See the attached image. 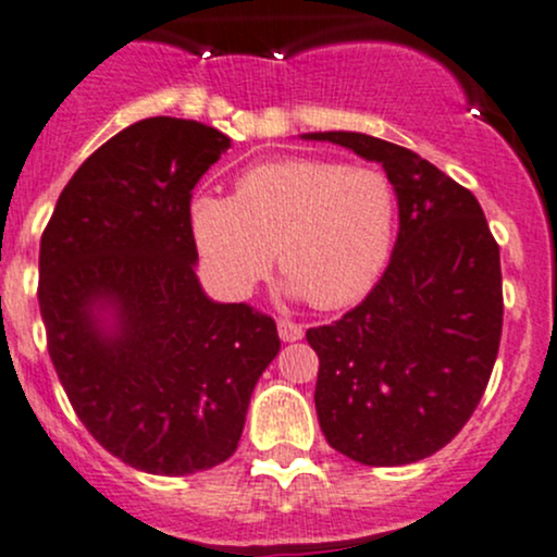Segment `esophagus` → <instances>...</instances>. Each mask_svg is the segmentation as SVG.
<instances>
[{
  "mask_svg": "<svg viewBox=\"0 0 557 557\" xmlns=\"http://www.w3.org/2000/svg\"><path fill=\"white\" fill-rule=\"evenodd\" d=\"M277 333L283 342H298L304 336V327L294 323V320H280L277 323Z\"/></svg>",
  "mask_w": 557,
  "mask_h": 557,
  "instance_id": "obj_1",
  "label": "esophagus"
}]
</instances>
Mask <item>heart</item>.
Here are the masks:
<instances>
[{
    "label": "heart",
    "mask_w": 557,
    "mask_h": 557,
    "mask_svg": "<svg viewBox=\"0 0 557 557\" xmlns=\"http://www.w3.org/2000/svg\"><path fill=\"white\" fill-rule=\"evenodd\" d=\"M189 226L224 294H248L277 250L290 296L342 309L382 277L395 245L397 197L376 168L288 157L248 168L232 197L197 195Z\"/></svg>",
    "instance_id": "1"
}]
</instances>
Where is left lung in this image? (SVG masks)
Segmentation results:
<instances>
[{
    "instance_id": "8db88e82",
    "label": "left lung",
    "mask_w": 557,
    "mask_h": 557,
    "mask_svg": "<svg viewBox=\"0 0 557 557\" xmlns=\"http://www.w3.org/2000/svg\"><path fill=\"white\" fill-rule=\"evenodd\" d=\"M301 138L379 162L400 215L371 294L336 323L307 331L320 357V430L360 465H413L459 435L494 371L505 307L499 245L475 195L417 151L347 131Z\"/></svg>"
}]
</instances>
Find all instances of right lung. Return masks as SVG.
I'll return each mask as SVG.
<instances>
[{"label": "right lung", "mask_w": 557, "mask_h": 557, "mask_svg": "<svg viewBox=\"0 0 557 557\" xmlns=\"http://www.w3.org/2000/svg\"><path fill=\"white\" fill-rule=\"evenodd\" d=\"M232 146L195 120L149 116L92 151L39 243L47 352L92 437L149 475L234 454L277 325L197 280L191 189Z\"/></svg>", "instance_id": "1"}]
</instances>
